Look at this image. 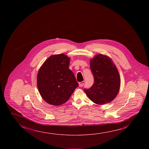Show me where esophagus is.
I'll return each instance as SVG.
<instances>
[{"mask_svg": "<svg viewBox=\"0 0 149 149\" xmlns=\"http://www.w3.org/2000/svg\"><path fill=\"white\" fill-rule=\"evenodd\" d=\"M84 83H85L84 81H81V82H79V86L80 87H83L84 85Z\"/></svg>", "mask_w": 149, "mask_h": 149, "instance_id": "34e87169", "label": "esophagus"}]
</instances>
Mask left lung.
<instances>
[{
    "instance_id": "left-lung-1",
    "label": "left lung",
    "mask_w": 149,
    "mask_h": 149,
    "mask_svg": "<svg viewBox=\"0 0 149 149\" xmlns=\"http://www.w3.org/2000/svg\"><path fill=\"white\" fill-rule=\"evenodd\" d=\"M90 69L94 76L93 85L85 93L97 104L112 101L120 90V78L117 68L110 57L102 54L90 59Z\"/></svg>"
}]
</instances>
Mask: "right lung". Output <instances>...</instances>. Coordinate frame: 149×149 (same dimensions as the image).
<instances>
[{
    "label": "right lung",
    "instance_id": "add662e5",
    "mask_svg": "<svg viewBox=\"0 0 149 149\" xmlns=\"http://www.w3.org/2000/svg\"><path fill=\"white\" fill-rule=\"evenodd\" d=\"M70 58L64 54L49 56L39 68L37 85L42 98L51 105H61L70 99L78 84L68 68Z\"/></svg>",
    "mask_w": 149,
    "mask_h": 149
}]
</instances>
